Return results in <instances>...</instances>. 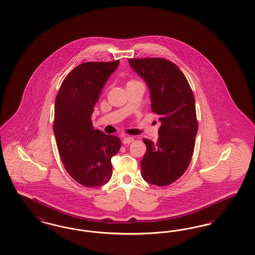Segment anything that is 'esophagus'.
<instances>
[{
	"instance_id": "1",
	"label": "esophagus",
	"mask_w": 255,
	"mask_h": 255,
	"mask_svg": "<svg viewBox=\"0 0 255 255\" xmlns=\"http://www.w3.org/2000/svg\"><path fill=\"white\" fill-rule=\"evenodd\" d=\"M133 141V138L131 137V136H125L124 138H123V144H130V143H132Z\"/></svg>"
}]
</instances>
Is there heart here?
<instances>
[{"instance_id":"obj_1","label":"heart","mask_w":255,"mask_h":255,"mask_svg":"<svg viewBox=\"0 0 255 255\" xmlns=\"http://www.w3.org/2000/svg\"><path fill=\"white\" fill-rule=\"evenodd\" d=\"M130 82H132V81H130Z\"/></svg>"}]
</instances>
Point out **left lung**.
I'll list each match as a JSON object with an SVG mask.
<instances>
[{
    "mask_svg": "<svg viewBox=\"0 0 255 255\" xmlns=\"http://www.w3.org/2000/svg\"><path fill=\"white\" fill-rule=\"evenodd\" d=\"M129 63L149 86L152 111L161 126L155 143L143 138L147 150L142 177L159 187L176 181L192 160L198 129L194 93L182 71L162 58L130 59Z\"/></svg>",
    "mask_w": 255,
    "mask_h": 255,
    "instance_id": "obj_1",
    "label": "left lung"
}]
</instances>
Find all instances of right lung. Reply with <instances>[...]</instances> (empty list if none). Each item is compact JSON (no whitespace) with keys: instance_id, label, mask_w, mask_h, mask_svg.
I'll list each match as a JSON object with an SVG mask.
<instances>
[{"instance_id":"right-lung-1","label":"right lung","mask_w":255,"mask_h":255,"mask_svg":"<svg viewBox=\"0 0 255 255\" xmlns=\"http://www.w3.org/2000/svg\"><path fill=\"white\" fill-rule=\"evenodd\" d=\"M120 61H89L74 68L56 97L53 130L64 169L78 183L99 187L112 176L118 136L94 130L91 116L102 87Z\"/></svg>"}]
</instances>
